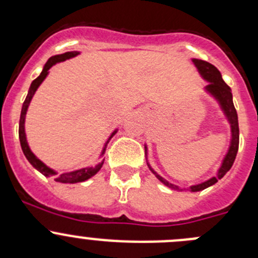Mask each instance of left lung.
<instances>
[{
    "label": "left lung",
    "mask_w": 258,
    "mask_h": 258,
    "mask_svg": "<svg viewBox=\"0 0 258 258\" xmlns=\"http://www.w3.org/2000/svg\"><path fill=\"white\" fill-rule=\"evenodd\" d=\"M192 62L195 63V66L197 67L199 72L201 74V76L204 77L205 80L209 81V85L206 86V90L209 91L211 95L216 98V100L220 102L221 108L225 112L226 117H227L228 122L231 124V134H232V140H231V145L230 148H228V152L226 155L225 160H223L222 165H221L220 170H218L217 176L215 177L207 179V181L202 182V183L195 184V186L189 187L192 192H197V191H202V189L207 188V187L212 186L215 184L218 179H221L226 173L230 171V168L232 167L233 162H235L236 155H237L238 151V142H240V130H238V117H237V112H236V108L233 106V101H232V92H231V88L228 87L227 83L222 80V76H221V72L216 69L213 64H211L210 62L202 61V59H197L194 58ZM146 148V147H145ZM147 151V150H146ZM148 168L151 170V172L156 176L163 184H166L167 187L172 189H181L176 184L170 183L168 181H166L165 178L161 177L157 172L152 170L150 165H148Z\"/></svg>",
    "instance_id": "left-lung-1"
}]
</instances>
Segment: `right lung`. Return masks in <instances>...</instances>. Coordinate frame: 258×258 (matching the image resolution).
Instances as JSON below:
<instances>
[{
    "instance_id": "obj_1",
    "label": "right lung",
    "mask_w": 258,
    "mask_h": 258,
    "mask_svg": "<svg viewBox=\"0 0 258 258\" xmlns=\"http://www.w3.org/2000/svg\"><path fill=\"white\" fill-rule=\"evenodd\" d=\"M77 54H79V52L77 51H71V52H64V53H62V54H56V56L49 57V59L46 62L45 67H43V70H42V72L40 74V76H38L36 80H33L32 83H31L30 90H28V93H27V97H26L25 102H23L22 110H21L20 126H18V137H20L21 147H22V151H23V153H25L26 158L28 160V162H30L31 165L36 168V170L40 171L43 176H46V177L53 176L54 181L61 182V183H77V182H83V181H86V179L91 178L92 176H95L96 173L101 170V167H102V165H103V161L105 160H103L102 162L98 163V165H96L95 167H86V168H81V170H77V171H72V172L57 175V172H54L52 168L47 167V166H46L42 161L38 160V158L33 155L32 151L30 150V147H28L27 140H26V134H25V117H26V112H27L28 105H30V102H31V100H32L35 92L37 91L38 86L42 83V81L45 80L46 76L48 75V70L51 69L54 63H57V62L66 61V59L77 56ZM114 134H116V131L111 135V137H112ZM107 144H108V141H107ZM107 144H106V146H107ZM105 150H106V147L103 148L102 155L105 153Z\"/></svg>"
}]
</instances>
